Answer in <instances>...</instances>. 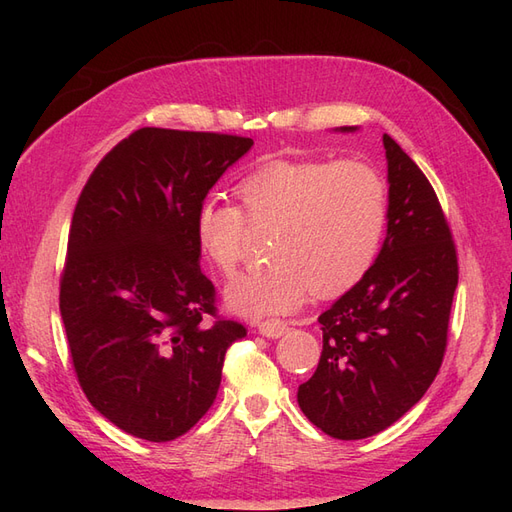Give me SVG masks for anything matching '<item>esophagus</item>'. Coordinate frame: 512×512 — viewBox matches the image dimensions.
I'll list each match as a JSON object with an SVG mask.
<instances>
[{"mask_svg":"<svg viewBox=\"0 0 512 512\" xmlns=\"http://www.w3.org/2000/svg\"><path fill=\"white\" fill-rule=\"evenodd\" d=\"M286 331H288V324L282 322V320H277V318H271V320H265V322L258 324V333L269 337V339L282 337Z\"/></svg>","mask_w":512,"mask_h":512,"instance_id":"obj_1","label":"esophagus"}]
</instances>
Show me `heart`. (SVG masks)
<instances>
[{
  "instance_id": "1",
  "label": "heart",
  "mask_w": 512,
  "mask_h": 512,
  "mask_svg": "<svg viewBox=\"0 0 512 512\" xmlns=\"http://www.w3.org/2000/svg\"><path fill=\"white\" fill-rule=\"evenodd\" d=\"M239 209L207 198L196 209L194 239L209 265L232 275L250 230H273V267L241 275L226 303L245 318L292 314L316 297H337L374 265L389 218L378 170L356 160H271L235 185Z\"/></svg>"
}]
</instances>
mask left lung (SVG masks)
<instances>
[{
    "mask_svg": "<svg viewBox=\"0 0 512 512\" xmlns=\"http://www.w3.org/2000/svg\"><path fill=\"white\" fill-rule=\"evenodd\" d=\"M382 145L389 168L382 250L363 280L320 314V361L297 393L303 414L337 440L376 436L421 401L444 359L459 280L455 241L431 183L389 134Z\"/></svg>",
    "mask_w": 512,
    "mask_h": 512,
    "instance_id": "left-lung-1",
    "label": "left lung"
}]
</instances>
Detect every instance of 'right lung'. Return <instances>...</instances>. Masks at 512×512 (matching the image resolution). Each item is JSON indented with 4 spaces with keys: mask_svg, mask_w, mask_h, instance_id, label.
Segmentation results:
<instances>
[{
    "mask_svg": "<svg viewBox=\"0 0 512 512\" xmlns=\"http://www.w3.org/2000/svg\"><path fill=\"white\" fill-rule=\"evenodd\" d=\"M252 138L141 128L113 147L76 203L59 312L89 404L134 438L168 442L211 408L243 324L216 320L196 209Z\"/></svg>",
    "mask_w": 512,
    "mask_h": 512,
    "instance_id": "right-lung-1",
    "label": "right lung"
}]
</instances>
